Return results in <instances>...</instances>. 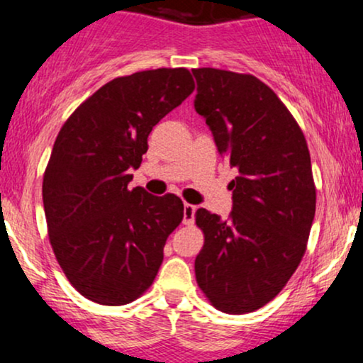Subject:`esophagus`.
I'll list each match as a JSON object with an SVG mask.
<instances>
[{"instance_id":"obj_1","label":"esophagus","mask_w":363,"mask_h":363,"mask_svg":"<svg viewBox=\"0 0 363 363\" xmlns=\"http://www.w3.org/2000/svg\"><path fill=\"white\" fill-rule=\"evenodd\" d=\"M194 213H196V206L189 205V203H184V225H193L194 223Z\"/></svg>"}]
</instances>
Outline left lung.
<instances>
[{
  "label": "left lung",
  "instance_id": "8db88e82",
  "mask_svg": "<svg viewBox=\"0 0 363 363\" xmlns=\"http://www.w3.org/2000/svg\"><path fill=\"white\" fill-rule=\"evenodd\" d=\"M194 109L218 152L239 170L230 218L199 208L205 235L196 256L198 286L215 309L247 314L283 290L301 264L315 215V184L306 136L278 95L259 78L196 68Z\"/></svg>",
  "mask_w": 363,
  "mask_h": 363
}]
</instances>
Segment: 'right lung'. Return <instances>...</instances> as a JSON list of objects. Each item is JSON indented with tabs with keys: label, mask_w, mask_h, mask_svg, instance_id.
Returning a JSON list of instances; mask_svg holds the SVG:
<instances>
[{
	"label": "right lung",
	"mask_w": 363,
	"mask_h": 363,
	"mask_svg": "<svg viewBox=\"0 0 363 363\" xmlns=\"http://www.w3.org/2000/svg\"><path fill=\"white\" fill-rule=\"evenodd\" d=\"M194 90L186 68L118 77L74 109L44 172L49 242L68 281L89 301L124 306L141 297L184 218L176 194L129 189L148 135Z\"/></svg>",
	"instance_id": "right-lung-1"
}]
</instances>
